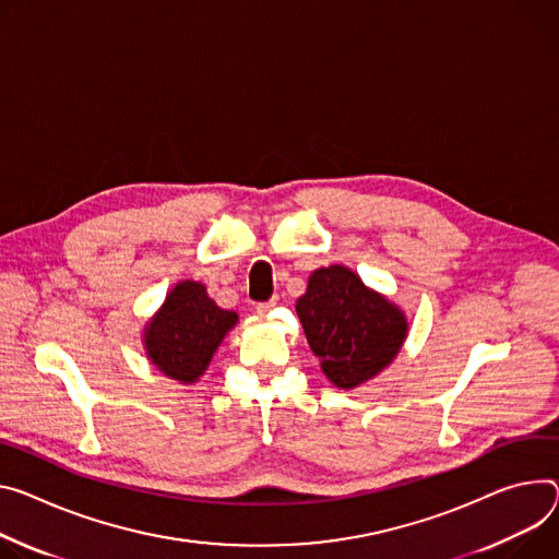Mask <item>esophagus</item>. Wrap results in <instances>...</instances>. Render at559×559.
Here are the masks:
<instances>
[{
  "mask_svg": "<svg viewBox=\"0 0 559 559\" xmlns=\"http://www.w3.org/2000/svg\"><path fill=\"white\" fill-rule=\"evenodd\" d=\"M272 308H276V300H267V302H259V306H257V314L259 317H265Z\"/></svg>",
  "mask_w": 559,
  "mask_h": 559,
  "instance_id": "esophagus-1",
  "label": "esophagus"
}]
</instances>
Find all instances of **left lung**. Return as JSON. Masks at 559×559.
Listing matches in <instances>:
<instances>
[{
    "label": "left lung",
    "instance_id": "left-lung-1",
    "mask_svg": "<svg viewBox=\"0 0 559 559\" xmlns=\"http://www.w3.org/2000/svg\"><path fill=\"white\" fill-rule=\"evenodd\" d=\"M296 314L323 374L341 390L381 374L411 330L394 300L345 265L314 270L306 294L296 300Z\"/></svg>",
    "mask_w": 559,
    "mask_h": 559
}]
</instances>
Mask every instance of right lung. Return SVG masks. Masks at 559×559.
Instances as JSON below:
<instances>
[{"mask_svg": "<svg viewBox=\"0 0 559 559\" xmlns=\"http://www.w3.org/2000/svg\"><path fill=\"white\" fill-rule=\"evenodd\" d=\"M236 323L238 314L218 308L205 285L180 281L142 328L146 359L167 379L191 385L205 374L218 345Z\"/></svg>", "mask_w": 559, "mask_h": 559, "instance_id": "right-lung-1", "label": "right lung"}]
</instances>
